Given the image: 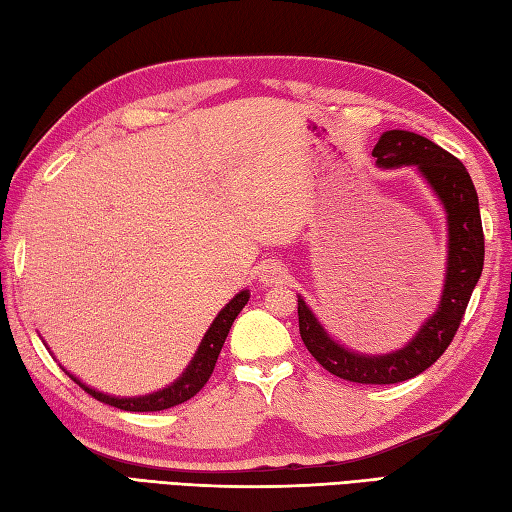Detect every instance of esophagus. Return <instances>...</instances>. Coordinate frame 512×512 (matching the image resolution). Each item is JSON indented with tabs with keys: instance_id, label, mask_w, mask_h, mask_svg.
Instances as JSON below:
<instances>
[{
	"instance_id": "34e87169",
	"label": "esophagus",
	"mask_w": 512,
	"mask_h": 512,
	"mask_svg": "<svg viewBox=\"0 0 512 512\" xmlns=\"http://www.w3.org/2000/svg\"><path fill=\"white\" fill-rule=\"evenodd\" d=\"M287 278V271L276 260H265L263 265L258 267V280L263 282V285H278Z\"/></svg>"
}]
</instances>
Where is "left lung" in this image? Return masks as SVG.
Instances as JSON below:
<instances>
[{
  "mask_svg": "<svg viewBox=\"0 0 512 512\" xmlns=\"http://www.w3.org/2000/svg\"><path fill=\"white\" fill-rule=\"evenodd\" d=\"M372 157H377L379 168L416 166L447 212V276L438 309L410 342L388 355H363L335 342L302 295H298V320L304 346L335 377L352 383L390 385L416 377L449 348L482 276L484 232L478 192L458 157L423 135L399 129L381 135Z\"/></svg>",
  "mask_w": 512,
  "mask_h": 512,
  "instance_id": "8db88e82",
  "label": "left lung"
}]
</instances>
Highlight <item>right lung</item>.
<instances>
[{"instance_id": "1", "label": "right lung", "mask_w": 512, "mask_h": 512, "mask_svg": "<svg viewBox=\"0 0 512 512\" xmlns=\"http://www.w3.org/2000/svg\"><path fill=\"white\" fill-rule=\"evenodd\" d=\"M247 300H249V291L245 289L241 293H236L234 298L223 306L219 315L214 317V322L210 324L206 335H203L201 344L195 352V357H192V361L188 363V368L181 372V377L177 381H173L168 385V388H164L160 392H153V394H146V396H131V399H120V396H109L105 392H98L94 388H89V385L78 381L74 374H70V372H67V374H70V377L78 385H81V388L87 394H92L96 401L118 407V410H124V412H160V410H168V407H175L179 403L192 399V396H195L203 388V385L208 383L214 366H217V359H219V352L225 344V337H227V333H230L236 315L243 311V306L247 304Z\"/></svg>"}]
</instances>
